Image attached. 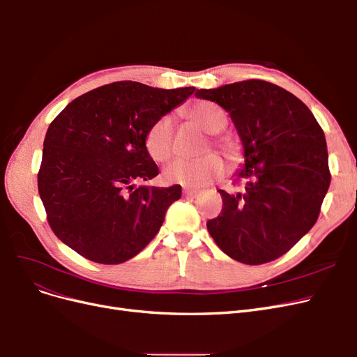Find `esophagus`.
<instances>
[{
    "label": "esophagus",
    "mask_w": 357,
    "mask_h": 357,
    "mask_svg": "<svg viewBox=\"0 0 357 357\" xmlns=\"http://www.w3.org/2000/svg\"><path fill=\"white\" fill-rule=\"evenodd\" d=\"M198 190H195V189H183V195H185L186 198H193V197H197L198 195Z\"/></svg>",
    "instance_id": "obj_1"
}]
</instances>
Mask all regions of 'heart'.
I'll use <instances>...</instances> for the list:
<instances>
[{
	"instance_id": "b5f03b06",
	"label": "heart",
	"mask_w": 357,
	"mask_h": 357,
	"mask_svg": "<svg viewBox=\"0 0 357 357\" xmlns=\"http://www.w3.org/2000/svg\"><path fill=\"white\" fill-rule=\"evenodd\" d=\"M188 116L198 123L204 131L218 134L228 123V114L220 105L210 101H198L188 109ZM146 149L149 155L156 162H164L171 158L174 150V128L169 116H162L149 128L146 134ZM214 144L228 156V159H238V146L228 137H215ZM223 172L222 159L214 155H205L197 159H176L165 168L164 178L167 183H177L189 189L201 188Z\"/></svg>"
}]
</instances>
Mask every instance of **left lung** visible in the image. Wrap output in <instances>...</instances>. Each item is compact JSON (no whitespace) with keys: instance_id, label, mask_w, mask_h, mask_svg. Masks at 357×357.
<instances>
[{"instance_id":"1","label":"left lung","mask_w":357,"mask_h":357,"mask_svg":"<svg viewBox=\"0 0 357 357\" xmlns=\"http://www.w3.org/2000/svg\"><path fill=\"white\" fill-rule=\"evenodd\" d=\"M229 113L244 147L238 193L219 190L222 213L207 229L235 261L261 265L289 252L317 222L331 185L326 138L308 107L264 80L201 89Z\"/></svg>"}]
</instances>
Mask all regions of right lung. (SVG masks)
I'll list each match as a JSON object with an SVG mask.
<instances>
[{
    "label": "right lung",
    "instance_id": "obj_1",
    "mask_svg": "<svg viewBox=\"0 0 357 357\" xmlns=\"http://www.w3.org/2000/svg\"><path fill=\"white\" fill-rule=\"evenodd\" d=\"M193 91L116 82L80 95L55 117L43 144L38 193L63 244L116 265L155 238L181 188L134 185L159 174L146 134Z\"/></svg>",
    "mask_w": 357,
    "mask_h": 357
}]
</instances>
